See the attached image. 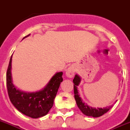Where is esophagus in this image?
<instances>
[{
	"mask_svg": "<svg viewBox=\"0 0 130 130\" xmlns=\"http://www.w3.org/2000/svg\"><path fill=\"white\" fill-rule=\"evenodd\" d=\"M65 74H66V76H67V77L69 78H71L73 77L75 75V69L73 67H69L66 71V73H65Z\"/></svg>",
	"mask_w": 130,
	"mask_h": 130,
	"instance_id": "esophagus-1",
	"label": "esophagus"
}]
</instances>
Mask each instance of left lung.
<instances>
[{
  "instance_id": "1",
  "label": "left lung",
  "mask_w": 130,
  "mask_h": 130,
  "mask_svg": "<svg viewBox=\"0 0 130 130\" xmlns=\"http://www.w3.org/2000/svg\"><path fill=\"white\" fill-rule=\"evenodd\" d=\"M73 82L74 83L73 88H74L75 99L76 103H77L78 107L79 108L80 110L82 111V112L83 114H85L87 116L98 118V117L103 116L105 113H107L112 107L113 105L108 106V107H103V108H95V107H90L89 105H87L86 103L83 102V100L79 97V91H78L77 86L79 85L80 82H81V78H80L79 76L76 74L74 79L73 80Z\"/></svg>"
}]
</instances>
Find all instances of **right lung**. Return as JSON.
I'll use <instances>...</instances> for the list:
<instances>
[{
    "mask_svg": "<svg viewBox=\"0 0 130 130\" xmlns=\"http://www.w3.org/2000/svg\"><path fill=\"white\" fill-rule=\"evenodd\" d=\"M11 68L12 56L7 72V90L11 103L20 112L30 118H38L47 115L53 105L60 84L63 82V72L55 73L41 91L27 93L19 90L13 85Z\"/></svg>",
    "mask_w": 130,
    "mask_h": 130,
    "instance_id": "right-lung-1",
    "label": "right lung"
}]
</instances>
